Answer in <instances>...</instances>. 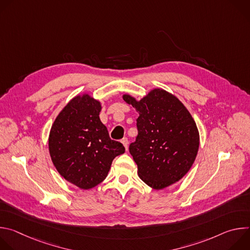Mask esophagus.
<instances>
[{
  "label": "esophagus",
  "instance_id": "obj_1",
  "mask_svg": "<svg viewBox=\"0 0 250 250\" xmlns=\"http://www.w3.org/2000/svg\"><path fill=\"white\" fill-rule=\"evenodd\" d=\"M122 144L124 145V146L125 147V149L127 150V146H128V140H127V138H126V137H124V138L122 139Z\"/></svg>",
  "mask_w": 250,
  "mask_h": 250
}]
</instances>
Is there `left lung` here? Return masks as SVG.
<instances>
[{"label": "left lung", "instance_id": "1", "mask_svg": "<svg viewBox=\"0 0 250 250\" xmlns=\"http://www.w3.org/2000/svg\"><path fill=\"white\" fill-rule=\"evenodd\" d=\"M124 100L138 113V134L129 145L140 179L155 190L164 189L190 170L199 149V131L185 105L175 96L154 89L136 101Z\"/></svg>", "mask_w": 250, "mask_h": 250}]
</instances>
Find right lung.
<instances>
[{"label":"right lung","mask_w":250,"mask_h":250,"mask_svg":"<svg viewBox=\"0 0 250 250\" xmlns=\"http://www.w3.org/2000/svg\"><path fill=\"white\" fill-rule=\"evenodd\" d=\"M101 109L89 95L77 96L58 115L49 134V153L57 171L84 190L100 184L114 158L125 152L101 122Z\"/></svg>","instance_id":"right-lung-1"}]
</instances>
